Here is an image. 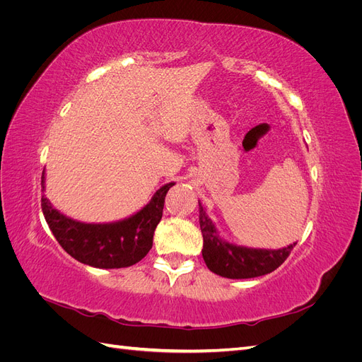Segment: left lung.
Here are the masks:
<instances>
[{
    "mask_svg": "<svg viewBox=\"0 0 362 362\" xmlns=\"http://www.w3.org/2000/svg\"><path fill=\"white\" fill-rule=\"evenodd\" d=\"M199 223L204 237L202 257L206 267L216 275L229 279H247L267 275L288 258L296 246V243H293L281 249H259L228 242L218 234L201 201Z\"/></svg>",
    "mask_w": 362,
    "mask_h": 362,
    "instance_id": "obj_1",
    "label": "left lung"
}]
</instances>
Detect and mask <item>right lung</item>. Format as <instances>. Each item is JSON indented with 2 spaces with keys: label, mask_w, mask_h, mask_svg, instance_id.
Returning a JSON list of instances; mask_svg holds the SVG:
<instances>
[{
  "label": "right lung",
  "mask_w": 362,
  "mask_h": 362,
  "mask_svg": "<svg viewBox=\"0 0 362 362\" xmlns=\"http://www.w3.org/2000/svg\"><path fill=\"white\" fill-rule=\"evenodd\" d=\"M40 184L45 192V169ZM172 185L175 182L164 184L141 210L117 222H78L54 208L45 194L42 196V211L60 246L76 261L98 269L129 267L151 250L163 216L164 198Z\"/></svg>",
  "instance_id": "1"
}]
</instances>
